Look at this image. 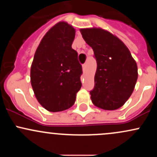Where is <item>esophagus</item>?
<instances>
[{
    "mask_svg": "<svg viewBox=\"0 0 157 157\" xmlns=\"http://www.w3.org/2000/svg\"><path fill=\"white\" fill-rule=\"evenodd\" d=\"M82 71H86V64H83V65H82Z\"/></svg>",
    "mask_w": 157,
    "mask_h": 157,
    "instance_id": "esophagus-1",
    "label": "esophagus"
}]
</instances>
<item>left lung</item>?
Here are the masks:
<instances>
[{
  "instance_id": "1",
  "label": "left lung",
  "mask_w": 157,
  "mask_h": 157,
  "mask_svg": "<svg viewBox=\"0 0 157 157\" xmlns=\"http://www.w3.org/2000/svg\"><path fill=\"white\" fill-rule=\"evenodd\" d=\"M80 31L97 63L91 101L104 110L120 109L134 91L138 78L136 61L121 40L107 30L92 27Z\"/></svg>"
}]
</instances>
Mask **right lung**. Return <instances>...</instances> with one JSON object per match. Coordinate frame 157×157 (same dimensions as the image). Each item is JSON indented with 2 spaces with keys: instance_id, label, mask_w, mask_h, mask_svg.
Instances as JSON below:
<instances>
[{
  "instance_id": "1",
  "label": "right lung",
  "mask_w": 157,
  "mask_h": 157,
  "mask_svg": "<svg viewBox=\"0 0 157 157\" xmlns=\"http://www.w3.org/2000/svg\"><path fill=\"white\" fill-rule=\"evenodd\" d=\"M75 32L67 22L56 23L44 36L34 56L32 89L39 103L51 112L71 108L82 86V66L71 48Z\"/></svg>"
}]
</instances>
